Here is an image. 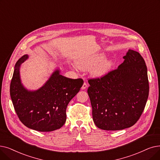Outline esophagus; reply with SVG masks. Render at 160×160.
<instances>
[{
	"instance_id": "34e87169",
	"label": "esophagus",
	"mask_w": 160,
	"mask_h": 160,
	"mask_svg": "<svg viewBox=\"0 0 160 160\" xmlns=\"http://www.w3.org/2000/svg\"><path fill=\"white\" fill-rule=\"evenodd\" d=\"M87 88H88V84H87L86 82H84V84H83V85L82 86V89H85Z\"/></svg>"
}]
</instances>
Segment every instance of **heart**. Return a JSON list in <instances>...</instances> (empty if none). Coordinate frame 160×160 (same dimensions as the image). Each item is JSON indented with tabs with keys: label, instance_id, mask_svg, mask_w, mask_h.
<instances>
[{
	"label": "heart",
	"instance_id": "b5f03b06",
	"mask_svg": "<svg viewBox=\"0 0 160 160\" xmlns=\"http://www.w3.org/2000/svg\"><path fill=\"white\" fill-rule=\"evenodd\" d=\"M103 59L102 55H97V56L80 59L76 62V66L80 69H88L93 67L97 64V66L94 67L92 70L93 74L97 76H101L108 71V69L112 66V62L110 61H104L100 64L98 63ZM99 64H98V63Z\"/></svg>",
	"mask_w": 160,
	"mask_h": 160
}]
</instances>
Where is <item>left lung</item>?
Returning <instances> with one entry per match:
<instances>
[{"label":"left lung","instance_id":"left-lung-1","mask_svg":"<svg viewBox=\"0 0 160 160\" xmlns=\"http://www.w3.org/2000/svg\"><path fill=\"white\" fill-rule=\"evenodd\" d=\"M117 68L89 78L88 89L97 128L116 131L130 128L142 115L149 93L147 67L141 55L129 50Z\"/></svg>","mask_w":160,"mask_h":160}]
</instances>
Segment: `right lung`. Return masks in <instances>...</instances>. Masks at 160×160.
I'll return each mask as SVG.
<instances>
[{"instance_id":"add662e5","label":"right lung","mask_w":160,"mask_h":160,"mask_svg":"<svg viewBox=\"0 0 160 160\" xmlns=\"http://www.w3.org/2000/svg\"><path fill=\"white\" fill-rule=\"evenodd\" d=\"M27 58L28 55H25L18 61L10 83V97L16 112L30 129L42 132L58 129L65 123L67 107L80 91L84 80L65 77L57 70L42 87L29 92L19 77V67Z\"/></svg>"}]
</instances>
